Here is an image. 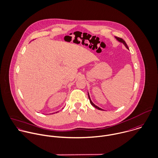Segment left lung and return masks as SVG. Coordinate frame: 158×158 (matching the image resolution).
<instances>
[{"label":"left lung","instance_id":"obj_1","mask_svg":"<svg viewBox=\"0 0 158 158\" xmlns=\"http://www.w3.org/2000/svg\"><path fill=\"white\" fill-rule=\"evenodd\" d=\"M115 38L119 41V42H122L125 46H126V47L127 48V49H129V47H128V46H127V44H126V42L122 39V38H120V37H115ZM88 96H89V100H90V103H91V105H92V106H94L95 108H96L97 109H98V110H103V109H102V108H99L98 106H97V105H95L92 102V100H91V99H90V95H89V92H88Z\"/></svg>","mask_w":158,"mask_h":158}]
</instances>
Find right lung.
I'll return each instance as SVG.
<instances>
[{
	"label": "right lung",
	"mask_w": 158,
	"mask_h": 158,
	"mask_svg": "<svg viewBox=\"0 0 158 158\" xmlns=\"http://www.w3.org/2000/svg\"><path fill=\"white\" fill-rule=\"evenodd\" d=\"M58 112H56V113H58Z\"/></svg>",
	"instance_id": "obj_1"
}]
</instances>
